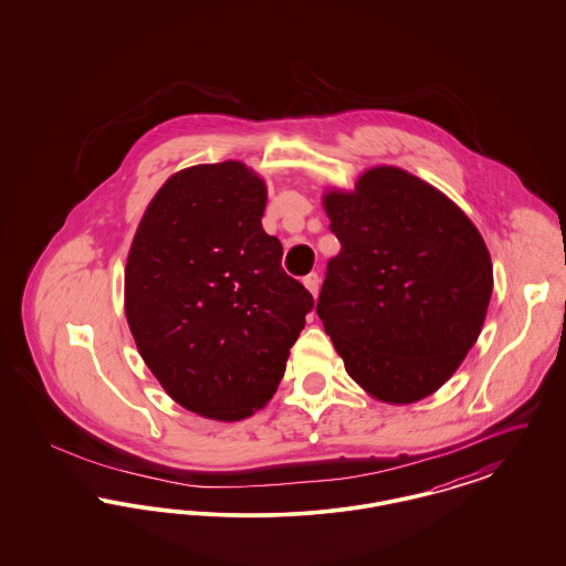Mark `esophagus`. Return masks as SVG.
I'll list each match as a JSON object with an SVG mask.
<instances>
[{
  "label": "esophagus",
  "instance_id": "34e87169",
  "mask_svg": "<svg viewBox=\"0 0 566 566\" xmlns=\"http://www.w3.org/2000/svg\"><path fill=\"white\" fill-rule=\"evenodd\" d=\"M303 284H305V289L312 293V296H318V286H321V277H318V273H310V275H305V277H303Z\"/></svg>",
  "mask_w": 566,
  "mask_h": 566
}]
</instances>
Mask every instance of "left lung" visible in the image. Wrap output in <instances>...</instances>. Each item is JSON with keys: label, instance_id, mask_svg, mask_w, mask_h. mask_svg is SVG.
Instances as JSON below:
<instances>
[{"label": "left lung", "instance_id": "obj_1", "mask_svg": "<svg viewBox=\"0 0 566 566\" xmlns=\"http://www.w3.org/2000/svg\"><path fill=\"white\" fill-rule=\"evenodd\" d=\"M323 203L342 250L316 312L348 376L384 403L429 397L482 333L494 282L484 238L441 190L390 165Z\"/></svg>", "mask_w": 566, "mask_h": 566}]
</instances>
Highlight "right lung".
<instances>
[{
  "instance_id": "obj_1",
  "label": "right lung",
  "mask_w": 566,
  "mask_h": 566,
  "mask_svg": "<svg viewBox=\"0 0 566 566\" xmlns=\"http://www.w3.org/2000/svg\"><path fill=\"white\" fill-rule=\"evenodd\" d=\"M265 182L240 161L174 174L125 268L137 350L176 403L235 422L270 401L314 296L263 231Z\"/></svg>"
}]
</instances>
